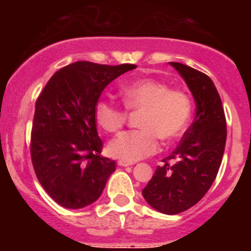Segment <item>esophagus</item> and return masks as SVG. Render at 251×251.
I'll list each match as a JSON object with an SVG mask.
<instances>
[{"mask_svg":"<svg viewBox=\"0 0 251 251\" xmlns=\"http://www.w3.org/2000/svg\"><path fill=\"white\" fill-rule=\"evenodd\" d=\"M131 165H133V162H128V161H125V160L118 161V166H121V167H128V166H131Z\"/></svg>","mask_w":251,"mask_h":251,"instance_id":"1","label":"esophagus"}]
</instances>
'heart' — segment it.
<instances>
[{
    "label": "heart",
    "mask_w": 251,
    "mask_h": 251,
    "mask_svg": "<svg viewBox=\"0 0 251 251\" xmlns=\"http://www.w3.org/2000/svg\"><path fill=\"white\" fill-rule=\"evenodd\" d=\"M123 103L129 110H141L139 130L120 134L108 144V152L133 162L158 150L160 138L175 140L187 129L192 116V102L185 93L171 90L165 81L143 78L125 83L120 88ZM96 125L107 133H116L126 120V112L111 101L101 100L94 110Z\"/></svg>",
    "instance_id": "1"
}]
</instances>
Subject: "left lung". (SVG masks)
I'll use <instances>...</instances> for the list:
<instances>
[{"mask_svg":"<svg viewBox=\"0 0 251 251\" xmlns=\"http://www.w3.org/2000/svg\"><path fill=\"white\" fill-rule=\"evenodd\" d=\"M170 64L184 79L194 98L195 118L177 149L156 168L143 189V197L158 212L177 215L199 202L212 185L222 162L227 129L213 81L189 66L178 62Z\"/></svg>","mask_w":251,"mask_h":251,"instance_id":"8db88e82","label":"left lung"}]
</instances>
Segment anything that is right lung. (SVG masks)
<instances>
[{
  "label": "right lung",
  "instance_id": "add662e5",
  "mask_svg": "<svg viewBox=\"0 0 251 251\" xmlns=\"http://www.w3.org/2000/svg\"><path fill=\"white\" fill-rule=\"evenodd\" d=\"M135 64L79 61L57 71L35 105L31 161L47 194L66 209L100 198L116 162L101 156L94 110L103 89Z\"/></svg>",
  "mask_w": 251,
  "mask_h": 251
}]
</instances>
